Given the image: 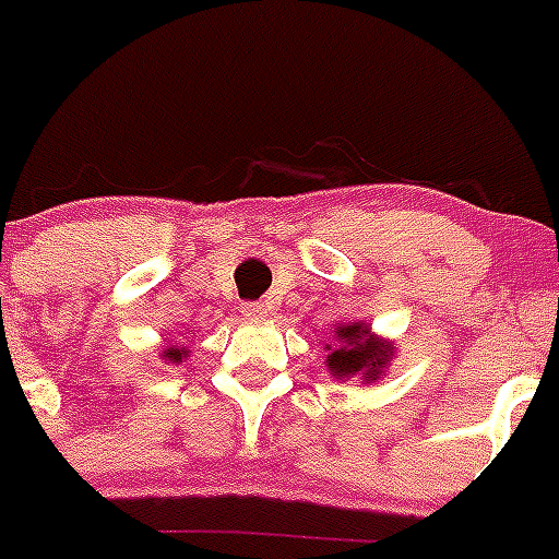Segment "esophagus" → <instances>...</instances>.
Returning a JSON list of instances; mask_svg holds the SVG:
<instances>
[{
  "label": "esophagus",
  "mask_w": 559,
  "mask_h": 559,
  "mask_svg": "<svg viewBox=\"0 0 559 559\" xmlns=\"http://www.w3.org/2000/svg\"><path fill=\"white\" fill-rule=\"evenodd\" d=\"M265 313H269V307H265L263 301H249V305H243V316H246V319L260 321V319H265Z\"/></svg>",
  "instance_id": "34e87169"
}]
</instances>
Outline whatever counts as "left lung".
I'll return each mask as SVG.
<instances>
[{
  "instance_id": "left-lung-1",
  "label": "left lung",
  "mask_w": 559,
  "mask_h": 559,
  "mask_svg": "<svg viewBox=\"0 0 559 559\" xmlns=\"http://www.w3.org/2000/svg\"><path fill=\"white\" fill-rule=\"evenodd\" d=\"M337 343L326 346V368L332 371L335 380H349L355 373H360L362 382L380 380L385 366L393 357V343L382 341L371 332V326L352 321V324L337 326L335 332Z\"/></svg>"
}]
</instances>
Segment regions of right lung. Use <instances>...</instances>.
I'll use <instances>...</instances> for the list:
<instances>
[{
  "mask_svg": "<svg viewBox=\"0 0 559 559\" xmlns=\"http://www.w3.org/2000/svg\"><path fill=\"white\" fill-rule=\"evenodd\" d=\"M182 357H186V349H171V346H168V349L163 352V360L168 362H182Z\"/></svg>",
  "mask_w": 559,
  "mask_h": 559,
  "instance_id": "1",
  "label": "right lung"
}]
</instances>
